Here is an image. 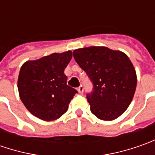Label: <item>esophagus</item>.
Instances as JSON below:
<instances>
[{"label": "esophagus", "instance_id": "esophagus-1", "mask_svg": "<svg viewBox=\"0 0 155 155\" xmlns=\"http://www.w3.org/2000/svg\"><path fill=\"white\" fill-rule=\"evenodd\" d=\"M78 92L79 93H83L84 92V87L80 85V86L78 88Z\"/></svg>", "mask_w": 155, "mask_h": 155}]
</instances>
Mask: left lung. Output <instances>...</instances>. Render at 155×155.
I'll return each mask as SVG.
<instances>
[{"instance_id": "obj_1", "label": "left lung", "mask_w": 155, "mask_h": 155, "mask_svg": "<svg viewBox=\"0 0 155 155\" xmlns=\"http://www.w3.org/2000/svg\"><path fill=\"white\" fill-rule=\"evenodd\" d=\"M76 62L93 84L87 94L91 111L100 120L112 121L123 114L134 97L137 77L124 52L106 46H90L73 51Z\"/></svg>"}]
</instances>
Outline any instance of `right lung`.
Wrapping results in <instances>:
<instances>
[{
    "label": "right lung",
    "instance_id": "1",
    "mask_svg": "<svg viewBox=\"0 0 155 155\" xmlns=\"http://www.w3.org/2000/svg\"><path fill=\"white\" fill-rule=\"evenodd\" d=\"M71 58V51L55 52L22 64L18 78L19 95L34 116L50 122L67 111L78 92L67 85V77L64 73Z\"/></svg>",
    "mask_w": 155,
    "mask_h": 155
}]
</instances>
